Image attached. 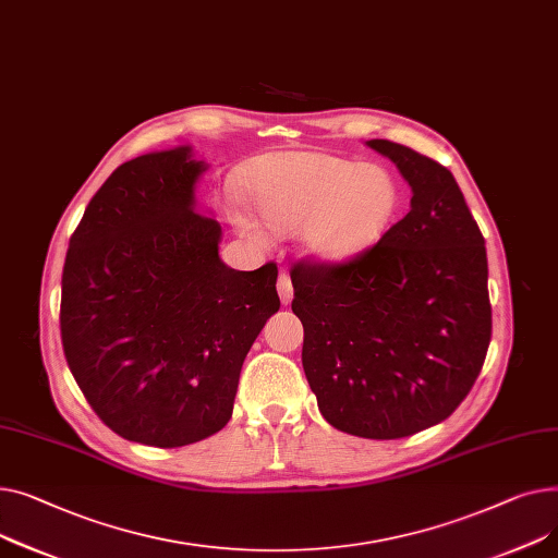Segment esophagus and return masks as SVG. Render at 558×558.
I'll use <instances>...</instances> for the list:
<instances>
[{"label": "esophagus", "instance_id": "esophagus-1", "mask_svg": "<svg viewBox=\"0 0 558 558\" xmlns=\"http://www.w3.org/2000/svg\"><path fill=\"white\" fill-rule=\"evenodd\" d=\"M277 292H279V300L281 304H290L292 302V281L288 277L286 270L279 272V279H277Z\"/></svg>", "mask_w": 558, "mask_h": 558}]
</instances>
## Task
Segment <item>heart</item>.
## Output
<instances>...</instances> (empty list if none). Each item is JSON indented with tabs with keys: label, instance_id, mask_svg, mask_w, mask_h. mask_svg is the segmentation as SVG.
I'll return each instance as SVG.
<instances>
[{
	"label": "heart",
	"instance_id": "b5f03b06",
	"mask_svg": "<svg viewBox=\"0 0 558 558\" xmlns=\"http://www.w3.org/2000/svg\"><path fill=\"white\" fill-rule=\"evenodd\" d=\"M245 186L260 225L275 234L304 227L306 250L324 264H342L374 245L401 201L387 169L315 150L258 159ZM245 232L258 236L254 227Z\"/></svg>",
	"mask_w": 558,
	"mask_h": 558
}]
</instances>
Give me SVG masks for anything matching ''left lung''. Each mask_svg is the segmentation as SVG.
<instances>
[{"mask_svg":"<svg viewBox=\"0 0 558 558\" xmlns=\"http://www.w3.org/2000/svg\"><path fill=\"white\" fill-rule=\"evenodd\" d=\"M367 144L412 186L410 211L342 264H294L292 313L322 416L355 437L401 439L448 418L480 376L488 266L452 173L389 140Z\"/></svg>","mask_w":558,"mask_h":558,"instance_id":"left-lung-1","label":"left lung"}]
</instances>
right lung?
<instances>
[{
  "label": "right lung",
  "instance_id": "1",
  "mask_svg": "<svg viewBox=\"0 0 558 558\" xmlns=\"http://www.w3.org/2000/svg\"><path fill=\"white\" fill-rule=\"evenodd\" d=\"M189 146L130 159L94 193L62 268L60 338L92 410L128 441L180 448L232 418L243 360L279 311L277 264L218 256Z\"/></svg>",
  "mask_w": 558,
  "mask_h": 558
}]
</instances>
